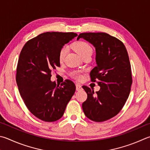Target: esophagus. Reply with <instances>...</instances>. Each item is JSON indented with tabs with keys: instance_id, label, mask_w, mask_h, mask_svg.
<instances>
[{
	"instance_id": "obj_1",
	"label": "esophagus",
	"mask_w": 150,
	"mask_h": 150,
	"mask_svg": "<svg viewBox=\"0 0 150 150\" xmlns=\"http://www.w3.org/2000/svg\"><path fill=\"white\" fill-rule=\"evenodd\" d=\"M81 89H82V86H81V84L79 83L76 84V90H77V91H79Z\"/></svg>"
}]
</instances>
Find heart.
<instances>
[{
	"label": "heart",
	"instance_id": "obj_1",
	"mask_svg": "<svg viewBox=\"0 0 150 150\" xmlns=\"http://www.w3.org/2000/svg\"><path fill=\"white\" fill-rule=\"evenodd\" d=\"M73 48L74 50L77 52L79 54L81 57H83L84 56L88 55V54H92L93 50L91 46L88 43H87L85 41H77L75 42L73 44ZM67 53V49L66 48H62L59 53V61H63ZM73 77H75L77 79H81L82 78V76L79 72H75L73 73Z\"/></svg>",
	"mask_w": 150,
	"mask_h": 150
}]
</instances>
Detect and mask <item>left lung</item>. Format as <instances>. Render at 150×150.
<instances>
[{
  "label": "left lung",
  "mask_w": 150,
  "mask_h": 150,
  "mask_svg": "<svg viewBox=\"0 0 150 150\" xmlns=\"http://www.w3.org/2000/svg\"><path fill=\"white\" fill-rule=\"evenodd\" d=\"M81 38L96 49V66L90 74L100 86L96 93L83 86L87 94L83 110L91 120L105 121L117 115L129 96L132 81L129 55L121 40L105 33H84L77 40Z\"/></svg>",
  "instance_id": "left-lung-1"
}]
</instances>
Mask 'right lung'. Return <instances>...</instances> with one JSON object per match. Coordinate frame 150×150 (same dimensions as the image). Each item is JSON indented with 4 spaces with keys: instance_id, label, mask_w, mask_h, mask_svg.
<instances>
[{
    "instance_id": "1",
    "label": "right lung",
    "mask_w": 150,
    "mask_h": 150,
    "mask_svg": "<svg viewBox=\"0 0 150 150\" xmlns=\"http://www.w3.org/2000/svg\"><path fill=\"white\" fill-rule=\"evenodd\" d=\"M77 36L74 33L46 32L29 40L21 51L16 83L27 108L40 120L54 122L60 119L75 93L71 81L59 85L50 78L52 70L60 66L59 51Z\"/></svg>"
}]
</instances>
